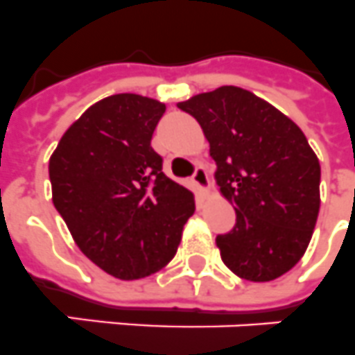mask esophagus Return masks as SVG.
I'll return each instance as SVG.
<instances>
[{
    "label": "esophagus",
    "mask_w": 355,
    "mask_h": 355,
    "mask_svg": "<svg viewBox=\"0 0 355 355\" xmlns=\"http://www.w3.org/2000/svg\"><path fill=\"white\" fill-rule=\"evenodd\" d=\"M193 182L200 187L202 191L207 189V186H209V178H207V171H205V168L198 166V168L195 169V173H193Z\"/></svg>",
    "instance_id": "1"
}]
</instances>
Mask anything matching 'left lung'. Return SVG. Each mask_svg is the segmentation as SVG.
Instances as JSON below:
<instances>
[{
    "mask_svg": "<svg viewBox=\"0 0 355 355\" xmlns=\"http://www.w3.org/2000/svg\"><path fill=\"white\" fill-rule=\"evenodd\" d=\"M198 121L216 184L236 223L216 236L222 261L249 282H270L305 254L320 213V160L305 133L267 101L220 86L177 104Z\"/></svg>",
    "mask_w": 355,
    "mask_h": 355,
    "instance_id": "8db88e82",
    "label": "left lung"
}]
</instances>
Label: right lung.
<instances>
[{
	"label": "right lung",
	"instance_id": "obj_1",
	"mask_svg": "<svg viewBox=\"0 0 355 355\" xmlns=\"http://www.w3.org/2000/svg\"><path fill=\"white\" fill-rule=\"evenodd\" d=\"M166 104L110 95L77 119L50 157L52 200L77 247L119 279L155 274L173 260L195 196L168 178L151 148Z\"/></svg>",
	"mask_w": 355,
	"mask_h": 355
}]
</instances>
